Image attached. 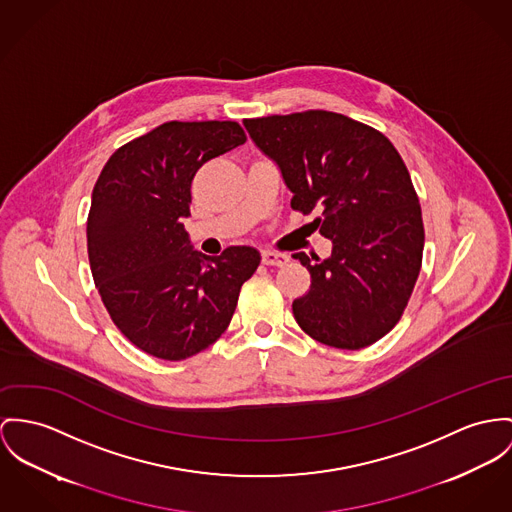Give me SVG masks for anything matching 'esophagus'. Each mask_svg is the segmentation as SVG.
I'll return each mask as SVG.
<instances>
[{"label": "esophagus", "instance_id": "1", "mask_svg": "<svg viewBox=\"0 0 512 512\" xmlns=\"http://www.w3.org/2000/svg\"><path fill=\"white\" fill-rule=\"evenodd\" d=\"M263 263L271 267H282L288 263L286 253H276V251H263Z\"/></svg>", "mask_w": 512, "mask_h": 512}]
</instances>
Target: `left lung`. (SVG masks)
I'll use <instances>...</instances> for the list:
<instances>
[{
	"mask_svg": "<svg viewBox=\"0 0 512 512\" xmlns=\"http://www.w3.org/2000/svg\"><path fill=\"white\" fill-rule=\"evenodd\" d=\"M243 124L280 167L292 210H317L319 234L333 241L329 259L292 255L312 275L310 290L292 302L298 325L335 349L376 343L407 308L425 245L421 204L399 152L380 130L329 111Z\"/></svg>",
	"mask_w": 512,
	"mask_h": 512,
	"instance_id": "1",
	"label": "left lung"
}]
</instances>
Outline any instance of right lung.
Here are the masks:
<instances>
[{
    "label": "right lung",
    "mask_w": 512,
    "mask_h": 512,
    "mask_svg": "<svg viewBox=\"0 0 512 512\" xmlns=\"http://www.w3.org/2000/svg\"><path fill=\"white\" fill-rule=\"evenodd\" d=\"M245 140L236 120L163 122L120 146L93 187L91 275L113 323L144 353L185 360L216 343L261 263L247 245L193 251L183 226L198 169Z\"/></svg>",
    "instance_id": "1"
}]
</instances>
